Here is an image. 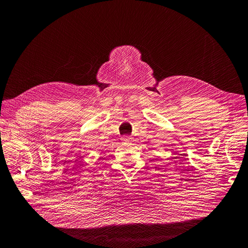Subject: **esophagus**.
I'll list each match as a JSON object with an SVG mask.
<instances>
[{
	"mask_svg": "<svg viewBox=\"0 0 248 248\" xmlns=\"http://www.w3.org/2000/svg\"><path fill=\"white\" fill-rule=\"evenodd\" d=\"M122 141H124V142H128L129 140H130V138H129V136H124V137H122Z\"/></svg>",
	"mask_w": 248,
	"mask_h": 248,
	"instance_id": "esophagus-1",
	"label": "esophagus"
}]
</instances>
